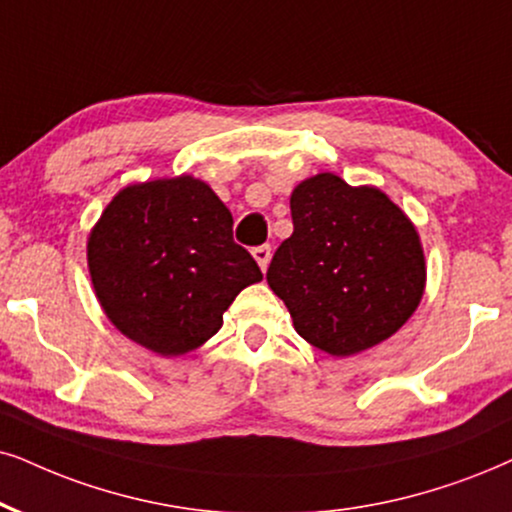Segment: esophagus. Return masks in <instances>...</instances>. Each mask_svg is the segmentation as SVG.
Returning a JSON list of instances; mask_svg holds the SVG:
<instances>
[{"label":"esophagus","instance_id":"obj_1","mask_svg":"<svg viewBox=\"0 0 512 512\" xmlns=\"http://www.w3.org/2000/svg\"><path fill=\"white\" fill-rule=\"evenodd\" d=\"M252 257H255L257 264H260L262 271H267L269 260H271V248L269 245H257V248H252Z\"/></svg>","mask_w":512,"mask_h":512}]
</instances>
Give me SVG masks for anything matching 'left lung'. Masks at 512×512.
<instances>
[{"mask_svg": "<svg viewBox=\"0 0 512 512\" xmlns=\"http://www.w3.org/2000/svg\"><path fill=\"white\" fill-rule=\"evenodd\" d=\"M293 236L267 281L309 345L349 357L397 333L425 286L418 234L383 191L354 189L331 172L290 196Z\"/></svg>", "mask_w": 512, "mask_h": 512, "instance_id": "obj_1", "label": "left lung"}]
</instances>
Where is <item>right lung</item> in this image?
Returning <instances> with one entry per match:
<instances>
[{
    "label": "right lung",
    "instance_id": "obj_1",
    "mask_svg": "<svg viewBox=\"0 0 512 512\" xmlns=\"http://www.w3.org/2000/svg\"><path fill=\"white\" fill-rule=\"evenodd\" d=\"M103 312L163 357L191 352L262 271L234 241V217L203 181L158 179L122 189L87 245Z\"/></svg>",
    "mask_w": 512,
    "mask_h": 512
}]
</instances>
